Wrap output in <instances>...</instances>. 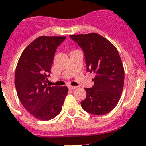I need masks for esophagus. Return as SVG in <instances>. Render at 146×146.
<instances>
[{"instance_id":"1","label":"esophagus","mask_w":146,"mask_h":146,"mask_svg":"<svg viewBox=\"0 0 146 146\" xmlns=\"http://www.w3.org/2000/svg\"><path fill=\"white\" fill-rule=\"evenodd\" d=\"M76 88H77L76 86H71V85H69V86H68V88L70 90H74V89H76Z\"/></svg>"}]
</instances>
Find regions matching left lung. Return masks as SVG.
I'll return each instance as SVG.
<instances>
[{"mask_svg":"<svg viewBox=\"0 0 146 146\" xmlns=\"http://www.w3.org/2000/svg\"><path fill=\"white\" fill-rule=\"evenodd\" d=\"M70 37L83 52L86 70L95 73L92 88H85L86 98L81 102L82 107L90 114H107L118 103L124 87V70L118 50L96 33Z\"/></svg>","mask_w":146,"mask_h":146,"instance_id":"left-lung-1","label":"left lung"}]
</instances>
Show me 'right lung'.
Here are the masks:
<instances>
[{"mask_svg":"<svg viewBox=\"0 0 146 146\" xmlns=\"http://www.w3.org/2000/svg\"><path fill=\"white\" fill-rule=\"evenodd\" d=\"M65 36H40L22 53L15 73L18 98L25 110L39 120L48 121L61 112L67 86H47L58 46Z\"/></svg>","mask_w":146,"mask_h":146,"instance_id":"right-lung-1","label":"right lung"}]
</instances>
